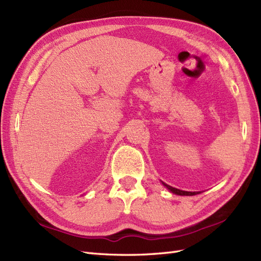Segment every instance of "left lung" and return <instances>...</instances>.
Segmentation results:
<instances>
[{
  "mask_svg": "<svg viewBox=\"0 0 261 261\" xmlns=\"http://www.w3.org/2000/svg\"><path fill=\"white\" fill-rule=\"evenodd\" d=\"M163 185L169 190V191H171L172 193L177 194V195H195V194H199L200 192H189V191H182V190H179V189H175L173 187H170L166 185V183L163 182Z\"/></svg>",
  "mask_w": 261,
  "mask_h": 261,
  "instance_id": "left-lung-1",
  "label": "left lung"
}]
</instances>
